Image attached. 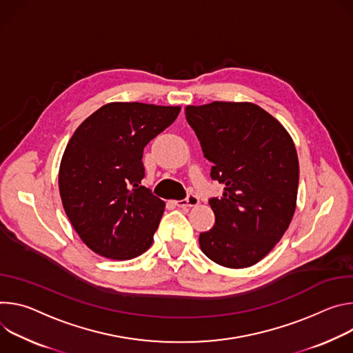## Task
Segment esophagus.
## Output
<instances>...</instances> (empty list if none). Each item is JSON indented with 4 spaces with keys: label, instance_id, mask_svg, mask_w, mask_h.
Here are the masks:
<instances>
[{
    "label": "esophagus",
    "instance_id": "esophagus-1",
    "mask_svg": "<svg viewBox=\"0 0 353 353\" xmlns=\"http://www.w3.org/2000/svg\"><path fill=\"white\" fill-rule=\"evenodd\" d=\"M175 205L178 208H193V206H198L199 205V198L194 196V194H189L186 199L178 201V202H175Z\"/></svg>",
    "mask_w": 353,
    "mask_h": 353
}]
</instances>
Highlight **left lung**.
I'll list each match as a JSON object with an SVG mask.
<instances>
[{"label":"left lung","mask_w":353,"mask_h":353,"mask_svg":"<svg viewBox=\"0 0 353 353\" xmlns=\"http://www.w3.org/2000/svg\"><path fill=\"white\" fill-rule=\"evenodd\" d=\"M186 121L210 176L224 185L209 205L212 230L199 236L202 252L232 269L265 258L289 228L297 202L299 159L292 136L270 113L251 102L188 105Z\"/></svg>","instance_id":"1"}]
</instances>
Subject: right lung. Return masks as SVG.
Returning a JSON list of instances; mask_svg holds the SVG:
<instances>
[{
    "label": "right lung",
    "instance_id": "right-lung-1",
    "mask_svg": "<svg viewBox=\"0 0 353 353\" xmlns=\"http://www.w3.org/2000/svg\"><path fill=\"white\" fill-rule=\"evenodd\" d=\"M181 106L110 102L77 128L59 170L65 214L95 254L128 261L145 252L165 202L141 186L143 150L178 117Z\"/></svg>",
    "mask_w": 353,
    "mask_h": 353
}]
</instances>
